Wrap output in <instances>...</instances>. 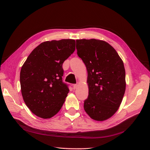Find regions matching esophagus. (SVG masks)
I'll list each match as a JSON object with an SVG mask.
<instances>
[{
  "label": "esophagus",
  "instance_id": "34e87169",
  "mask_svg": "<svg viewBox=\"0 0 150 150\" xmlns=\"http://www.w3.org/2000/svg\"><path fill=\"white\" fill-rule=\"evenodd\" d=\"M76 88H77V84H74V85H73V88H74V89H75Z\"/></svg>",
  "mask_w": 150,
  "mask_h": 150
}]
</instances>
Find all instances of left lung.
Returning a JSON list of instances; mask_svg holds the SVG:
<instances>
[{"mask_svg":"<svg viewBox=\"0 0 150 150\" xmlns=\"http://www.w3.org/2000/svg\"><path fill=\"white\" fill-rule=\"evenodd\" d=\"M76 42L77 54L88 71L89 95L83 108L93 120H107L119 109L126 89L123 62L105 41L82 39Z\"/></svg>","mask_w":150,"mask_h":150,"instance_id":"obj_1","label":"left lung"}]
</instances>
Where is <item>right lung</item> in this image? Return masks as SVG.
I'll return each instance as SVG.
<instances>
[{"mask_svg":"<svg viewBox=\"0 0 150 150\" xmlns=\"http://www.w3.org/2000/svg\"><path fill=\"white\" fill-rule=\"evenodd\" d=\"M75 50V40L44 41L32 51L21 68L24 102L36 116L48 119L63 105L69 89L62 81V64Z\"/></svg>","mask_w":150,"mask_h":150,"instance_id":"right-lung-1","label":"right lung"}]
</instances>
